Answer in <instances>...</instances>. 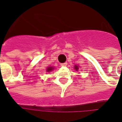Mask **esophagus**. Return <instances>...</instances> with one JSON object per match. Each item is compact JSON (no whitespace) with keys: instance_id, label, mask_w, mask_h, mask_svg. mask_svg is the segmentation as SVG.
Here are the masks:
<instances>
[{"instance_id":"1","label":"esophagus","mask_w":122,"mask_h":122,"mask_svg":"<svg viewBox=\"0 0 122 122\" xmlns=\"http://www.w3.org/2000/svg\"><path fill=\"white\" fill-rule=\"evenodd\" d=\"M67 64H67V62H65V63H62V64H60V66H67Z\"/></svg>"}]
</instances>
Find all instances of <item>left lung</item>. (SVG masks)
Returning a JSON list of instances; mask_svg holds the SVG:
<instances>
[{"mask_svg": "<svg viewBox=\"0 0 122 122\" xmlns=\"http://www.w3.org/2000/svg\"><path fill=\"white\" fill-rule=\"evenodd\" d=\"M74 68H75V70H78V69H79V68H78V66H75Z\"/></svg>", "mask_w": 122, "mask_h": 122, "instance_id": "1", "label": "left lung"}]
</instances>
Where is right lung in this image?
I'll return each instance as SVG.
<instances>
[{
  "label": "right lung",
  "mask_w": 122,
  "mask_h": 122,
  "mask_svg": "<svg viewBox=\"0 0 122 122\" xmlns=\"http://www.w3.org/2000/svg\"><path fill=\"white\" fill-rule=\"evenodd\" d=\"M52 70H53V68H52V67H49V68L46 69V71H47L48 72H50V71H52Z\"/></svg>",
  "instance_id": "obj_1"
}]
</instances>
